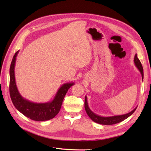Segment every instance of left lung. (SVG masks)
<instances>
[{
	"label": "left lung",
	"mask_w": 151,
	"mask_h": 151,
	"mask_svg": "<svg viewBox=\"0 0 151 151\" xmlns=\"http://www.w3.org/2000/svg\"><path fill=\"white\" fill-rule=\"evenodd\" d=\"M134 62L135 63V65L137 69H139L141 74H142V81L143 79V69L142 63H141L139 60L137 56V54H135V56H134ZM84 107L86 113H87L88 116L91 118L92 121L94 122L101 124H105V125H111V124H114L116 123H119L120 122L124 121L126 119L129 117H130L131 115H132L136 108H134L132 111L126 114L121 115H114V116H110V117H102L100 116V115L95 114L93 113L91 110L90 108L88 106V100H87V97H85V102H84Z\"/></svg>",
	"instance_id": "1"
}]
</instances>
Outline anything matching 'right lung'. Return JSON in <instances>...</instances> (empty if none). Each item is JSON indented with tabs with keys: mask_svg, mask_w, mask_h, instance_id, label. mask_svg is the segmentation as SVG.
<instances>
[{
	"mask_svg": "<svg viewBox=\"0 0 151 151\" xmlns=\"http://www.w3.org/2000/svg\"><path fill=\"white\" fill-rule=\"evenodd\" d=\"M18 52L19 50L13 57L9 68V94L13 104L18 111L32 120L37 121L50 120L59 113L64 97L75 83L69 82L63 84L57 91L53 100L50 102L36 103L27 100L19 93L15 83L14 69Z\"/></svg>",
	"mask_w": 151,
	"mask_h": 151,
	"instance_id": "obj_1",
	"label": "right lung"
}]
</instances>
